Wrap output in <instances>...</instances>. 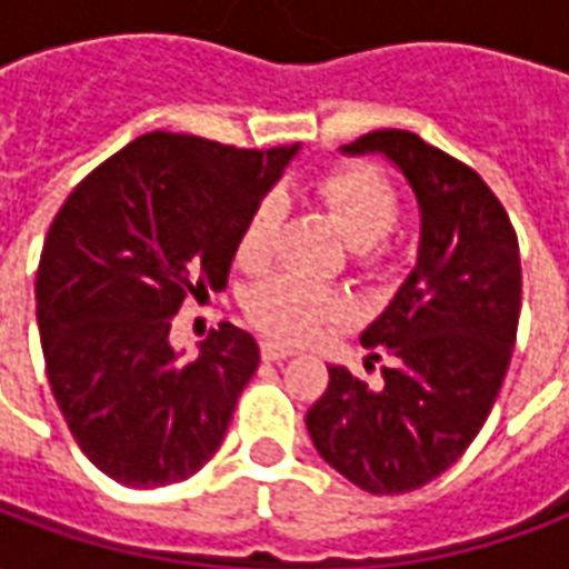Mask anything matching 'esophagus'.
Listing matches in <instances>:
<instances>
[{"mask_svg": "<svg viewBox=\"0 0 569 569\" xmlns=\"http://www.w3.org/2000/svg\"><path fill=\"white\" fill-rule=\"evenodd\" d=\"M261 357L268 359V362H280V359L296 357V350L286 345H277V341H261Z\"/></svg>", "mask_w": 569, "mask_h": 569, "instance_id": "obj_1", "label": "esophagus"}]
</instances>
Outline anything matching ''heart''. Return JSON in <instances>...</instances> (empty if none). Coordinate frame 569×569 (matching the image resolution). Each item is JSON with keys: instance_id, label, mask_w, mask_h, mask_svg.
I'll use <instances>...</instances> for the list:
<instances>
[{"instance_id": "heart-1", "label": "heart", "mask_w": 569, "mask_h": 569, "mask_svg": "<svg viewBox=\"0 0 569 569\" xmlns=\"http://www.w3.org/2000/svg\"><path fill=\"white\" fill-rule=\"evenodd\" d=\"M317 194L332 210L345 237L357 247L362 261L381 256L383 237L399 222V194L390 179L366 163H345L335 167L317 182ZM283 222L280 198H264L249 212V219L237 237V264L247 271H259L273 256L277 231ZM249 320L261 332L280 341H305L320 332L326 322L345 313V301L322 289V286L301 280V277H273L256 286L247 296Z\"/></svg>"}]
</instances>
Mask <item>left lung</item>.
I'll return each instance as SVG.
<instances>
[{"label": "left lung", "instance_id": "left-lung-1", "mask_svg": "<svg viewBox=\"0 0 569 569\" xmlns=\"http://www.w3.org/2000/svg\"><path fill=\"white\" fill-rule=\"evenodd\" d=\"M341 151L393 163L423 224L418 264L359 335L362 347L383 353L381 383L329 366L308 432L322 460L357 488L408 493L457 463L500 393L521 313L518 240L485 179L418 133L375 130Z\"/></svg>", "mask_w": 569, "mask_h": 569}]
</instances>
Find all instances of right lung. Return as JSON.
<instances>
[{
    "label": "right lung",
    "mask_w": 569,
    "mask_h": 569,
    "mask_svg": "<svg viewBox=\"0 0 569 569\" xmlns=\"http://www.w3.org/2000/svg\"><path fill=\"white\" fill-rule=\"evenodd\" d=\"M301 146L256 151L146 133L60 207L36 273V320L57 406L100 472L128 488L186 481L219 451L259 369L231 322L182 359L188 296L222 289L240 228Z\"/></svg>",
    "instance_id": "add662e5"
}]
</instances>
